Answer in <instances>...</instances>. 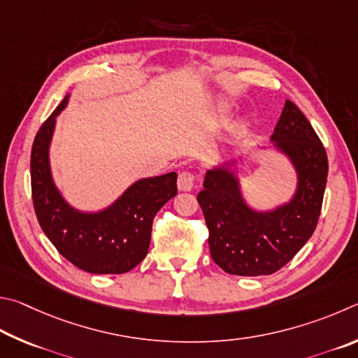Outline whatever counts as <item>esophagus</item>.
<instances>
[{"label": "esophagus", "mask_w": 358, "mask_h": 358, "mask_svg": "<svg viewBox=\"0 0 358 358\" xmlns=\"http://www.w3.org/2000/svg\"><path fill=\"white\" fill-rule=\"evenodd\" d=\"M178 187L179 190L182 192H190L196 187V179L195 176L189 171H182L179 174V179H178Z\"/></svg>", "instance_id": "1"}]
</instances>
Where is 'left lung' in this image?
<instances>
[{"instance_id":"1","label":"left lung","mask_w":358,"mask_h":358,"mask_svg":"<svg viewBox=\"0 0 358 358\" xmlns=\"http://www.w3.org/2000/svg\"><path fill=\"white\" fill-rule=\"evenodd\" d=\"M272 141L297 169V190L289 203L271 212L250 209L239 180L227 168L206 173L204 189L198 193L212 259L231 275L258 277L280 271L315 233L321 215L327 152L308 119L291 100H286Z\"/></svg>"}]
</instances>
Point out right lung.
Returning a JSON list of instances; mask_svg holds the SVG:
<instances>
[{"label":"right lung","mask_w":358,"mask_h":358,"mask_svg":"<svg viewBox=\"0 0 358 358\" xmlns=\"http://www.w3.org/2000/svg\"><path fill=\"white\" fill-rule=\"evenodd\" d=\"M67 96L36 134L31 149V193L36 217L55 248L90 273H125L146 258L157 212L178 193V174L141 179L108 209L85 214L72 209L52 179L48 146L56 116Z\"/></svg>","instance_id":"1"}]
</instances>
